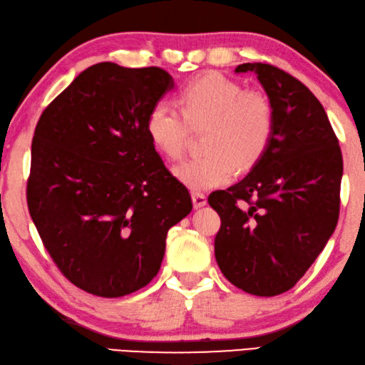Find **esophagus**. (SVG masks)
<instances>
[{
    "label": "esophagus",
    "instance_id": "34e87169",
    "mask_svg": "<svg viewBox=\"0 0 365 365\" xmlns=\"http://www.w3.org/2000/svg\"><path fill=\"white\" fill-rule=\"evenodd\" d=\"M192 200H193V207L195 208H202V207H205V205H207V195H205V193L193 192Z\"/></svg>",
    "mask_w": 365,
    "mask_h": 365
}]
</instances>
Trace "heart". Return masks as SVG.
Returning a JSON list of instances; mask_svg holds the SVG:
<instances>
[{"label": "heart", "mask_w": 365, "mask_h": 365, "mask_svg": "<svg viewBox=\"0 0 365 365\" xmlns=\"http://www.w3.org/2000/svg\"><path fill=\"white\" fill-rule=\"evenodd\" d=\"M177 106L157 102L145 129L163 157H182L190 130H202L203 155L187 158L175 175L192 190H210L232 180L235 168L248 170L268 150L274 133V110L263 94L220 73H207L185 84Z\"/></svg>", "instance_id": "heart-1"}]
</instances>
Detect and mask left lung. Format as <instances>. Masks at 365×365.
<instances>
[{
    "label": "left lung",
    "mask_w": 365,
    "mask_h": 365,
    "mask_svg": "<svg viewBox=\"0 0 365 365\" xmlns=\"http://www.w3.org/2000/svg\"><path fill=\"white\" fill-rule=\"evenodd\" d=\"M255 73L274 110V133L243 180L208 197L222 218L215 258L230 283L276 296L299 281L334 233L342 153L321 102L301 81L263 63Z\"/></svg>",
    "instance_id": "1"
}]
</instances>
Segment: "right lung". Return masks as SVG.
I'll return each mask as SVG.
<instances>
[{"label":"right lung","mask_w":365,"mask_h":365,"mask_svg":"<svg viewBox=\"0 0 365 365\" xmlns=\"http://www.w3.org/2000/svg\"><path fill=\"white\" fill-rule=\"evenodd\" d=\"M173 87L160 68L91 66L41 114L31 145L29 215L61 273L101 297L155 278L167 232L192 212L187 187L147 135Z\"/></svg>","instance_id":"obj_1"}]
</instances>
